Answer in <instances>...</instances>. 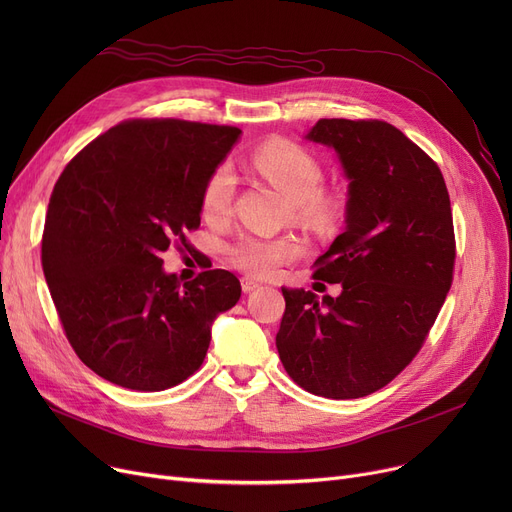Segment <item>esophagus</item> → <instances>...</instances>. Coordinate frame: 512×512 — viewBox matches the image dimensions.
Instances as JSON below:
<instances>
[{
  "instance_id": "obj_1",
  "label": "esophagus",
  "mask_w": 512,
  "mask_h": 512,
  "mask_svg": "<svg viewBox=\"0 0 512 512\" xmlns=\"http://www.w3.org/2000/svg\"><path fill=\"white\" fill-rule=\"evenodd\" d=\"M240 286H242V290H245V292H253V290L261 288V284H259V282H255L253 278H247V276L240 280Z\"/></svg>"
}]
</instances>
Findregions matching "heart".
Instances as JSON below:
<instances>
[{"instance_id":"heart-1","label":"heart","mask_w":512,"mask_h":512,"mask_svg":"<svg viewBox=\"0 0 512 512\" xmlns=\"http://www.w3.org/2000/svg\"><path fill=\"white\" fill-rule=\"evenodd\" d=\"M255 170L270 180L309 222H326L332 218V203L319 195L324 172L317 159L292 143H270L253 157ZM236 191V178L228 166L215 170L203 188V215L207 220H222L230 213ZM299 255L297 240L280 236L245 234L230 247V259L242 272L270 278L278 267Z\"/></svg>"}]
</instances>
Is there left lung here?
I'll list each match as a JSON object with an SVG mask.
<instances>
[{"label": "left lung", "instance_id": "obj_1", "mask_svg": "<svg viewBox=\"0 0 512 512\" xmlns=\"http://www.w3.org/2000/svg\"><path fill=\"white\" fill-rule=\"evenodd\" d=\"M305 141L334 149L346 188L344 232L315 265L338 297L286 288L276 336L290 378L311 394L359 398L417 355L452 284L454 230L440 168L380 120H319Z\"/></svg>", "mask_w": 512, "mask_h": 512}]
</instances>
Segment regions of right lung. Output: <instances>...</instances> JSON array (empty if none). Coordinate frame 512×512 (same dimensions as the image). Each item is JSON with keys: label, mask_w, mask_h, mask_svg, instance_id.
Here are the masks:
<instances>
[{"label": "right lung", "mask_w": 512, "mask_h": 512, "mask_svg": "<svg viewBox=\"0 0 512 512\" xmlns=\"http://www.w3.org/2000/svg\"><path fill=\"white\" fill-rule=\"evenodd\" d=\"M232 126L130 120L80 151L53 188L41 263L66 336L103 380L159 392L193 375L240 282L168 274L172 242L201 224L209 176L240 139Z\"/></svg>", "instance_id": "right-lung-1"}]
</instances>
